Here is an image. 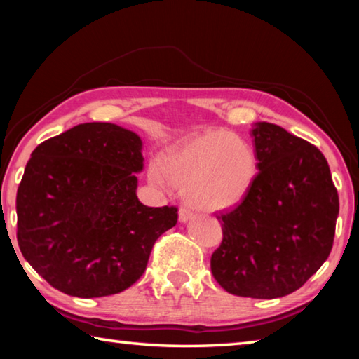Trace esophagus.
Instances as JSON below:
<instances>
[{
	"mask_svg": "<svg viewBox=\"0 0 359 359\" xmlns=\"http://www.w3.org/2000/svg\"><path fill=\"white\" fill-rule=\"evenodd\" d=\"M191 217H193V212L188 209V208H185V205H182V208L179 209V220L182 223H185V222L190 220Z\"/></svg>",
	"mask_w": 359,
	"mask_h": 359,
	"instance_id": "obj_1",
	"label": "esophagus"
}]
</instances>
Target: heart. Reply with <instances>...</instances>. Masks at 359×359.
Instances as JSON below:
<instances>
[{
	"label": "heart",
	"instance_id": "b5f03b06",
	"mask_svg": "<svg viewBox=\"0 0 359 359\" xmlns=\"http://www.w3.org/2000/svg\"><path fill=\"white\" fill-rule=\"evenodd\" d=\"M253 149L228 131H208L169 149L150 166L151 184L179 187L193 208L215 212L238 205L257 177Z\"/></svg>",
	"mask_w": 359,
	"mask_h": 359
}]
</instances>
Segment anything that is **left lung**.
Returning <instances> with one entry per match:
<instances>
[{
    "mask_svg": "<svg viewBox=\"0 0 359 359\" xmlns=\"http://www.w3.org/2000/svg\"><path fill=\"white\" fill-rule=\"evenodd\" d=\"M258 174L233 210L210 269L228 293L274 299L301 288L330 257L339 194L323 154L282 126L252 130Z\"/></svg>",
    "mask_w": 359,
    "mask_h": 359,
    "instance_id": "obj_1",
    "label": "left lung"
}]
</instances>
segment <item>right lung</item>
I'll list each match as a JSON object with an SVG mask.
<instances>
[{"label":"right lung","mask_w":359,"mask_h":359,"mask_svg":"<svg viewBox=\"0 0 359 359\" xmlns=\"http://www.w3.org/2000/svg\"><path fill=\"white\" fill-rule=\"evenodd\" d=\"M142 141L112 123H82L33 150L17 190V241L33 269L65 294H117L141 278L177 208L136 196Z\"/></svg>","instance_id":"add662e5"}]
</instances>
